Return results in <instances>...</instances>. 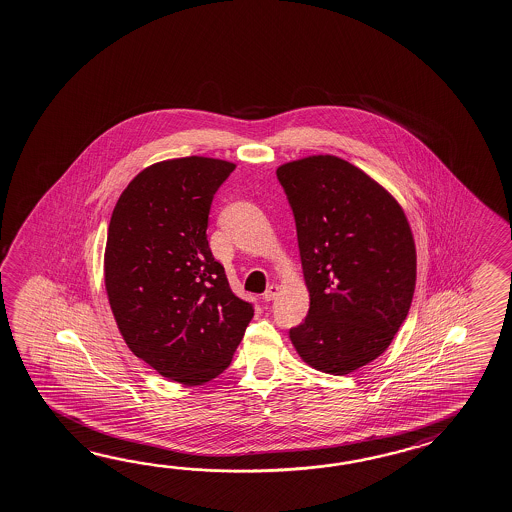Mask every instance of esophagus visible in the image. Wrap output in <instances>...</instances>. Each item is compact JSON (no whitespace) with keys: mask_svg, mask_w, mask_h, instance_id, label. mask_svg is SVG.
<instances>
[{"mask_svg":"<svg viewBox=\"0 0 512 512\" xmlns=\"http://www.w3.org/2000/svg\"><path fill=\"white\" fill-rule=\"evenodd\" d=\"M278 291H280V287L278 286L267 287V291L263 293V300H265V302H271V300L278 297Z\"/></svg>","mask_w":512,"mask_h":512,"instance_id":"esophagus-1","label":"esophagus"}]
</instances>
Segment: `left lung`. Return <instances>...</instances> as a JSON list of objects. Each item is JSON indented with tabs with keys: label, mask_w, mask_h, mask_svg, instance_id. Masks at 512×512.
<instances>
[{
	"label": "left lung",
	"mask_w": 512,
	"mask_h": 512,
	"mask_svg": "<svg viewBox=\"0 0 512 512\" xmlns=\"http://www.w3.org/2000/svg\"><path fill=\"white\" fill-rule=\"evenodd\" d=\"M295 215L308 317L289 330L309 367L345 376L393 343L415 293L416 249L402 206L365 171L315 155L276 169Z\"/></svg>",
	"instance_id": "obj_1"
}]
</instances>
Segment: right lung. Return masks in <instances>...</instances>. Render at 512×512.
<instances>
[{
  "instance_id": "add662e5",
  "label": "right lung",
  "mask_w": 512,
  "mask_h": 512,
  "mask_svg": "<svg viewBox=\"0 0 512 512\" xmlns=\"http://www.w3.org/2000/svg\"><path fill=\"white\" fill-rule=\"evenodd\" d=\"M236 164L186 156L145 167L108 225L105 287L132 354L164 378L203 385L230 365L254 315L206 238L215 191Z\"/></svg>"
}]
</instances>
